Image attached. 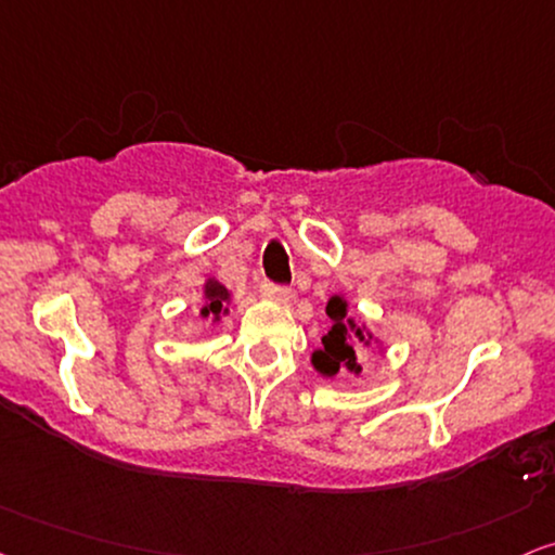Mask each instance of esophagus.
Returning <instances> with one entry per match:
<instances>
[{"label":"esophagus","instance_id":"34e87169","mask_svg":"<svg viewBox=\"0 0 555 555\" xmlns=\"http://www.w3.org/2000/svg\"><path fill=\"white\" fill-rule=\"evenodd\" d=\"M261 294L266 299L276 301V305H289V301L294 299L292 289H286V286H279V284H269V282L261 286Z\"/></svg>","mask_w":555,"mask_h":555}]
</instances>
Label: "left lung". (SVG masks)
I'll use <instances>...</instances> for the list:
<instances>
[{"mask_svg": "<svg viewBox=\"0 0 555 555\" xmlns=\"http://www.w3.org/2000/svg\"><path fill=\"white\" fill-rule=\"evenodd\" d=\"M327 318L333 320L327 335H322V348L312 353V366L320 376L333 378L340 371H350V374H361L359 363V348H378L384 350V343L376 338L366 327V322H356L348 314V299L343 294H333L325 307Z\"/></svg>", "mask_w": 555, "mask_h": 555, "instance_id": "1", "label": "left lung"}]
</instances>
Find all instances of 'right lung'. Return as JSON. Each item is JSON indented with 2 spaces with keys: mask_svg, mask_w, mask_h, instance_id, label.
I'll list each match as a JSON object with an SVG mask.
<instances>
[{
  "mask_svg": "<svg viewBox=\"0 0 555 555\" xmlns=\"http://www.w3.org/2000/svg\"><path fill=\"white\" fill-rule=\"evenodd\" d=\"M230 307H233V292L220 279L207 276L205 286H202V318L217 325L225 314H230Z\"/></svg>",
  "mask_w": 555,
  "mask_h": 555,
  "instance_id": "obj_1",
  "label": "right lung"
}]
</instances>
